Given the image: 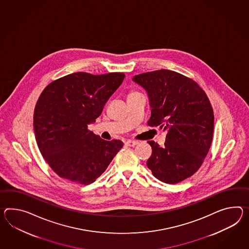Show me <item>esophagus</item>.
Returning <instances> with one entry per match:
<instances>
[{
	"label": "esophagus",
	"instance_id": "1",
	"mask_svg": "<svg viewBox=\"0 0 249 249\" xmlns=\"http://www.w3.org/2000/svg\"><path fill=\"white\" fill-rule=\"evenodd\" d=\"M125 144L128 146H135L136 145L139 144V142H138V141H135V140H127V141L125 142Z\"/></svg>",
	"mask_w": 249,
	"mask_h": 249
}]
</instances>
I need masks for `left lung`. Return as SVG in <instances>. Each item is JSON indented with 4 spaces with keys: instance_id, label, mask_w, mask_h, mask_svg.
<instances>
[{
    "instance_id": "left-lung-1",
    "label": "left lung",
    "mask_w": 249,
    "mask_h": 249,
    "mask_svg": "<svg viewBox=\"0 0 249 249\" xmlns=\"http://www.w3.org/2000/svg\"><path fill=\"white\" fill-rule=\"evenodd\" d=\"M145 89L151 116L147 124L166 132L164 147L148 141L146 165L161 182L174 184L199 169L212 145L214 115L206 93L181 73L158 70L132 78Z\"/></svg>"
}]
</instances>
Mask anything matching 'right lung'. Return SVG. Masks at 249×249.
Wrapping results in <instances>:
<instances>
[{
  "label": "right lung",
  "mask_w": 249,
  "mask_h": 249,
  "mask_svg": "<svg viewBox=\"0 0 249 249\" xmlns=\"http://www.w3.org/2000/svg\"><path fill=\"white\" fill-rule=\"evenodd\" d=\"M125 74L71 73L48 85L38 98L33 127L43 158L58 176L89 184L107 169L123 146L88 130Z\"/></svg>",
  "instance_id": "1"
}]
</instances>
